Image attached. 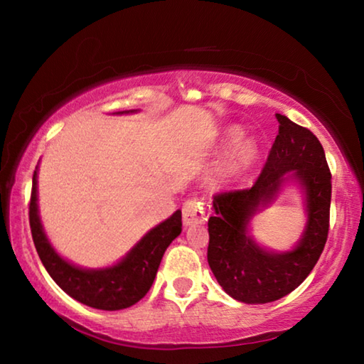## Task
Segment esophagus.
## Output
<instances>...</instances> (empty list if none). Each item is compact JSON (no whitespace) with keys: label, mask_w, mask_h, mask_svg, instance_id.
Listing matches in <instances>:
<instances>
[{"label":"esophagus","mask_w":364,"mask_h":364,"mask_svg":"<svg viewBox=\"0 0 364 364\" xmlns=\"http://www.w3.org/2000/svg\"><path fill=\"white\" fill-rule=\"evenodd\" d=\"M205 220V210H204V202L202 199H196L191 197L183 204V223L184 226L191 225H200Z\"/></svg>","instance_id":"34e87169"}]
</instances>
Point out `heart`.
I'll return each instance as SVG.
<instances>
[{
  "label": "heart",
  "instance_id": "1",
  "mask_svg": "<svg viewBox=\"0 0 364 364\" xmlns=\"http://www.w3.org/2000/svg\"><path fill=\"white\" fill-rule=\"evenodd\" d=\"M232 134H237V132H232ZM255 157V146L250 141H242L236 146H232L230 151L226 152L223 165H221V171L225 176H234L241 173L244 168H247L252 160Z\"/></svg>",
  "mask_w": 364,
  "mask_h": 364
}]
</instances>
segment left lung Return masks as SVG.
Returning a JSON list of instances; mask_svg holds the SVG:
<instances>
[{"mask_svg": "<svg viewBox=\"0 0 364 364\" xmlns=\"http://www.w3.org/2000/svg\"><path fill=\"white\" fill-rule=\"evenodd\" d=\"M276 120L278 136L254 186L215 194V213L208 218V264L225 292L244 304H268L291 294L315 268L328 241L332 181L323 146L287 117L276 114ZM287 171L306 186L309 223L297 248L271 255L245 230L255 208L272 198Z\"/></svg>", "mask_w": 364, "mask_h": 364, "instance_id": "obj_1", "label": "left lung"}]
</instances>
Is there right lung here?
<instances>
[{"instance_id":"add662e5","label":"right lung","mask_w":364,"mask_h":364,"mask_svg":"<svg viewBox=\"0 0 364 364\" xmlns=\"http://www.w3.org/2000/svg\"><path fill=\"white\" fill-rule=\"evenodd\" d=\"M28 221L35 249L56 284L82 304L97 310H122L136 304L149 291L162 257L181 234V210L154 228L120 263L106 269H82L60 258L43 232L36 208V170L28 202Z\"/></svg>"}]
</instances>
